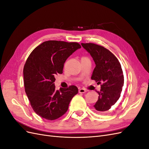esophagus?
<instances>
[{
	"label": "esophagus",
	"mask_w": 149,
	"mask_h": 149,
	"mask_svg": "<svg viewBox=\"0 0 149 149\" xmlns=\"http://www.w3.org/2000/svg\"><path fill=\"white\" fill-rule=\"evenodd\" d=\"M78 92H79V93H84L86 92V90L84 89H83V88H79L78 90Z\"/></svg>",
	"instance_id": "esophagus-1"
}]
</instances>
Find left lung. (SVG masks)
I'll return each instance as SVG.
<instances>
[{
    "instance_id": "1",
    "label": "left lung",
    "mask_w": 149,
    "mask_h": 149,
    "mask_svg": "<svg viewBox=\"0 0 149 149\" xmlns=\"http://www.w3.org/2000/svg\"><path fill=\"white\" fill-rule=\"evenodd\" d=\"M92 56L96 66L91 79L101 84L98 100L94 105L98 113L105 114L114 109L124 86V74L119 60L106 48L94 43H81Z\"/></svg>"
}]
</instances>
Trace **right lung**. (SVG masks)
I'll return each instance as SVG.
<instances>
[{"label": "right lung", "mask_w": 149, "mask_h": 149, "mask_svg": "<svg viewBox=\"0 0 149 149\" xmlns=\"http://www.w3.org/2000/svg\"><path fill=\"white\" fill-rule=\"evenodd\" d=\"M76 42L46 41L30 53L24 68L25 91L36 114L53 120L66 113L69 104L78 93L74 85L55 89V76L63 73L67 58L78 49Z\"/></svg>", "instance_id": "add662e5"}]
</instances>
